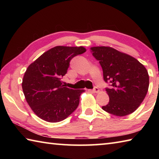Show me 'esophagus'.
I'll return each mask as SVG.
<instances>
[{
  "instance_id": "esophagus-1",
  "label": "esophagus",
  "mask_w": 159,
  "mask_h": 159,
  "mask_svg": "<svg viewBox=\"0 0 159 159\" xmlns=\"http://www.w3.org/2000/svg\"><path fill=\"white\" fill-rule=\"evenodd\" d=\"M99 91V88L98 87H95V88H93V93H98Z\"/></svg>"
}]
</instances>
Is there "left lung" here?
<instances>
[{
	"instance_id": "obj_1",
	"label": "left lung",
	"mask_w": 159,
	"mask_h": 159,
	"mask_svg": "<svg viewBox=\"0 0 159 159\" xmlns=\"http://www.w3.org/2000/svg\"><path fill=\"white\" fill-rule=\"evenodd\" d=\"M90 52L99 61L104 81L110 86L105 88L109 102L102 109L118 116L132 114L147 93L149 78L146 68L135 58L114 48L93 47Z\"/></svg>"
}]
</instances>
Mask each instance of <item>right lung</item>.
Masks as SVG:
<instances>
[{
    "mask_svg": "<svg viewBox=\"0 0 159 159\" xmlns=\"http://www.w3.org/2000/svg\"><path fill=\"white\" fill-rule=\"evenodd\" d=\"M85 51L82 46H56L28 66L21 84L23 93L29 105L41 119L60 122L76 109L83 90L66 88L61 80L71 59Z\"/></svg>",
    "mask_w": 159,
    "mask_h": 159,
    "instance_id": "1",
    "label": "right lung"
}]
</instances>
